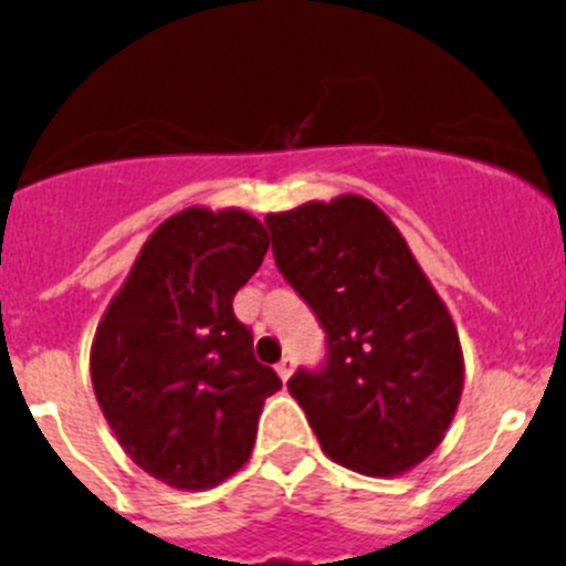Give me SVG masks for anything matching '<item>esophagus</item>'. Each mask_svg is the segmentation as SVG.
I'll return each instance as SVG.
<instances>
[{
	"mask_svg": "<svg viewBox=\"0 0 566 566\" xmlns=\"http://www.w3.org/2000/svg\"><path fill=\"white\" fill-rule=\"evenodd\" d=\"M293 367H295V359H293V356H284V359L279 361V365H276V373H279V376H282V381H287V378L293 376Z\"/></svg>",
	"mask_w": 566,
	"mask_h": 566,
	"instance_id": "obj_1",
	"label": "esophagus"
}]
</instances>
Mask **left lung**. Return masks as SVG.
Wrapping results in <instances>:
<instances>
[{
    "label": "left lung",
    "mask_w": 566,
    "mask_h": 566,
    "mask_svg": "<svg viewBox=\"0 0 566 566\" xmlns=\"http://www.w3.org/2000/svg\"><path fill=\"white\" fill-rule=\"evenodd\" d=\"M273 260L326 332V361L287 381L323 451L400 475L437 451L464 384L457 326L403 234L361 196L265 218Z\"/></svg>",
    "instance_id": "1"
}]
</instances>
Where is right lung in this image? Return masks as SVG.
I'll return each mask as SVG.
<instances>
[{"label":"right lung","instance_id":"obj_1","mask_svg":"<svg viewBox=\"0 0 566 566\" xmlns=\"http://www.w3.org/2000/svg\"><path fill=\"white\" fill-rule=\"evenodd\" d=\"M268 243L249 212L188 207L146 240L98 323L93 392L126 457L163 484L199 492L238 473L282 387L232 310Z\"/></svg>","mask_w":566,"mask_h":566}]
</instances>
